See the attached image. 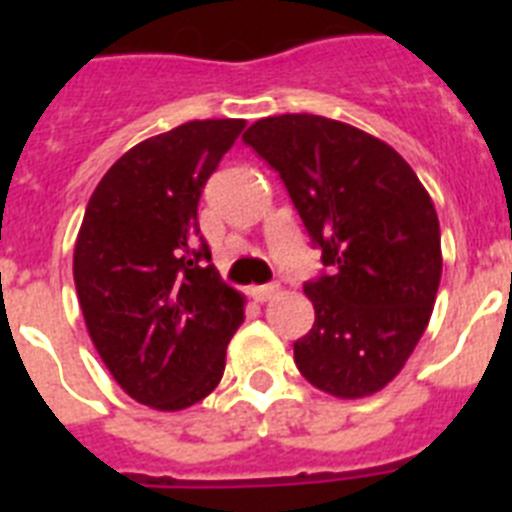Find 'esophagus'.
Wrapping results in <instances>:
<instances>
[{
	"label": "esophagus",
	"instance_id": "obj_1",
	"mask_svg": "<svg viewBox=\"0 0 512 512\" xmlns=\"http://www.w3.org/2000/svg\"><path fill=\"white\" fill-rule=\"evenodd\" d=\"M252 297H255L257 303H265V300H271V297L279 295V284H260V287L249 289Z\"/></svg>",
	"mask_w": 512,
	"mask_h": 512
}]
</instances>
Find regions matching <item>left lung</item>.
Returning <instances> with one entry per match:
<instances>
[{
  "label": "left lung",
  "mask_w": 512,
  "mask_h": 512,
  "mask_svg": "<svg viewBox=\"0 0 512 512\" xmlns=\"http://www.w3.org/2000/svg\"><path fill=\"white\" fill-rule=\"evenodd\" d=\"M244 143L279 172L327 271L305 281L316 321L295 342L305 380L337 398L388 385L428 327L441 281V228L401 156L327 116L260 119Z\"/></svg>",
  "instance_id": "obj_1"
}]
</instances>
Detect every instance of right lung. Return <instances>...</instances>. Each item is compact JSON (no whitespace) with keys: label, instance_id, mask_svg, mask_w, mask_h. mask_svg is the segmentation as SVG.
<instances>
[{"label":"right lung","instance_id":"1","mask_svg":"<svg viewBox=\"0 0 512 512\" xmlns=\"http://www.w3.org/2000/svg\"><path fill=\"white\" fill-rule=\"evenodd\" d=\"M244 119L185 122L130 148L103 175L74 247L84 324L127 396L162 412L217 388L244 295L212 265L201 188Z\"/></svg>","mask_w":512,"mask_h":512}]
</instances>
